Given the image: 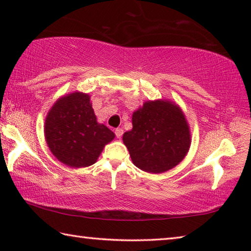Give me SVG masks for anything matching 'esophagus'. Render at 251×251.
Wrapping results in <instances>:
<instances>
[{
    "mask_svg": "<svg viewBox=\"0 0 251 251\" xmlns=\"http://www.w3.org/2000/svg\"><path fill=\"white\" fill-rule=\"evenodd\" d=\"M123 133H124V130H123V128H116L115 129V134H116V137L117 138H121L123 136Z\"/></svg>",
    "mask_w": 251,
    "mask_h": 251,
    "instance_id": "34e87169",
    "label": "esophagus"
}]
</instances>
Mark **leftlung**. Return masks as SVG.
<instances>
[{"label": "left lung", "instance_id": "left-lung-1", "mask_svg": "<svg viewBox=\"0 0 251 251\" xmlns=\"http://www.w3.org/2000/svg\"><path fill=\"white\" fill-rule=\"evenodd\" d=\"M133 128L123 142L136 167L161 174L177 166L192 144L189 124L181 108L168 100H147L131 116Z\"/></svg>", "mask_w": 251, "mask_h": 251}]
</instances>
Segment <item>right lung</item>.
<instances>
[{"mask_svg":"<svg viewBox=\"0 0 251 251\" xmlns=\"http://www.w3.org/2000/svg\"><path fill=\"white\" fill-rule=\"evenodd\" d=\"M50 151L66 166L88 167L95 164L115 134L97 122L91 96L73 92L59 97L49 110L44 126Z\"/></svg>","mask_w":251,"mask_h":251,"instance_id":"right-lung-1","label":"right lung"}]
</instances>
